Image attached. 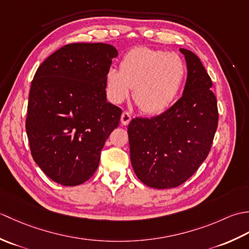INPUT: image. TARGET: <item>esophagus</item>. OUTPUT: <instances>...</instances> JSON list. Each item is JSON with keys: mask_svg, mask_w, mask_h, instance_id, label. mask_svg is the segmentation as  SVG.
<instances>
[{"mask_svg": "<svg viewBox=\"0 0 249 249\" xmlns=\"http://www.w3.org/2000/svg\"><path fill=\"white\" fill-rule=\"evenodd\" d=\"M130 120H131L130 113L127 112V111H124V112L121 115V123L123 125H128Z\"/></svg>", "mask_w": 249, "mask_h": 249, "instance_id": "esophagus-1", "label": "esophagus"}]
</instances>
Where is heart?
I'll use <instances>...</instances> for the list:
<instances>
[{
	"label": "heart",
	"instance_id": "1",
	"mask_svg": "<svg viewBox=\"0 0 249 249\" xmlns=\"http://www.w3.org/2000/svg\"><path fill=\"white\" fill-rule=\"evenodd\" d=\"M185 64L177 53L137 47L120 62V71L109 68L105 75L106 92L114 104L133 98L146 114H158L170 107L184 81Z\"/></svg>",
	"mask_w": 249,
	"mask_h": 249
}]
</instances>
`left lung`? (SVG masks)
<instances>
[{
  "label": "left lung",
  "instance_id": "left-lung-1",
  "mask_svg": "<svg viewBox=\"0 0 249 249\" xmlns=\"http://www.w3.org/2000/svg\"><path fill=\"white\" fill-rule=\"evenodd\" d=\"M187 79L182 97L154 118L128 125L130 161L140 181L157 189L178 187L209 155L217 129V100L199 57L181 48Z\"/></svg>",
  "mask_w": 249,
  "mask_h": 249
}]
</instances>
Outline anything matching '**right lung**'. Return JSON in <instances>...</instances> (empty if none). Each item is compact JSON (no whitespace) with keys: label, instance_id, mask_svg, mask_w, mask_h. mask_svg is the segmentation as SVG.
Returning a JSON list of instances; mask_svg holds the SVG:
<instances>
[{"label":"right lung","instance_id":"obj_1","mask_svg":"<svg viewBox=\"0 0 249 249\" xmlns=\"http://www.w3.org/2000/svg\"><path fill=\"white\" fill-rule=\"evenodd\" d=\"M116 56L108 44H70L37 68L25 129L33 160L52 181L76 186L96 171L122 114L106 95L105 75Z\"/></svg>","mask_w":249,"mask_h":249}]
</instances>
